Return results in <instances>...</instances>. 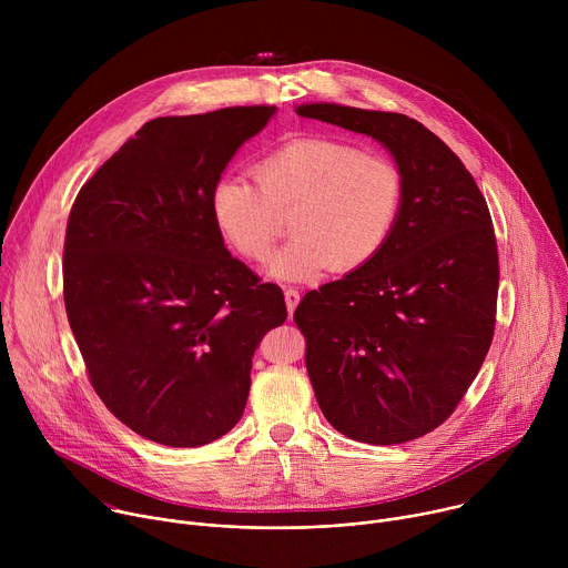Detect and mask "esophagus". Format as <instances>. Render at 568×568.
Masks as SVG:
<instances>
[{
    "mask_svg": "<svg viewBox=\"0 0 568 568\" xmlns=\"http://www.w3.org/2000/svg\"><path fill=\"white\" fill-rule=\"evenodd\" d=\"M298 301H301V292H298L296 287H287V290H285V305H287V312H290V314L296 310Z\"/></svg>",
    "mask_w": 568,
    "mask_h": 568,
    "instance_id": "1",
    "label": "esophagus"
}]
</instances>
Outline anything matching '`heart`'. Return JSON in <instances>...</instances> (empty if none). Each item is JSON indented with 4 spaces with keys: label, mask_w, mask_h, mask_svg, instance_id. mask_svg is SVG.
<instances>
[{
    "label": "heart",
    "mask_w": 568,
    "mask_h": 568,
    "mask_svg": "<svg viewBox=\"0 0 568 568\" xmlns=\"http://www.w3.org/2000/svg\"><path fill=\"white\" fill-rule=\"evenodd\" d=\"M254 180L258 190L237 175L215 180L209 211L226 247L250 263L270 256L287 215L292 240L267 265L278 281L364 267L384 250L404 200L402 173L388 156L323 136L267 152Z\"/></svg>",
    "instance_id": "obj_1"
}]
</instances>
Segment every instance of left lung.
<instances>
[{
  "instance_id": "1",
  "label": "left lung",
  "mask_w": 568,
  "mask_h": 568,
  "mask_svg": "<svg viewBox=\"0 0 568 568\" xmlns=\"http://www.w3.org/2000/svg\"><path fill=\"white\" fill-rule=\"evenodd\" d=\"M296 114L373 136L404 180L384 250L294 312L316 402L353 440L420 438L454 414L493 344L499 254L488 204L447 143L407 114L335 103Z\"/></svg>"
}]
</instances>
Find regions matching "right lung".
<instances>
[{"instance_id":"add662e5","label":"right lung","mask_w":568,"mask_h":568,"mask_svg":"<svg viewBox=\"0 0 568 568\" xmlns=\"http://www.w3.org/2000/svg\"><path fill=\"white\" fill-rule=\"evenodd\" d=\"M274 105L148 121L80 189L64 235V307L105 407L169 447L235 427L283 290L233 258L209 195Z\"/></svg>"}]
</instances>
